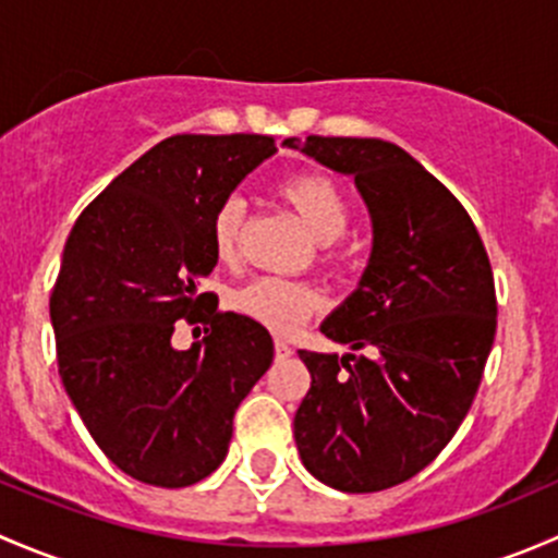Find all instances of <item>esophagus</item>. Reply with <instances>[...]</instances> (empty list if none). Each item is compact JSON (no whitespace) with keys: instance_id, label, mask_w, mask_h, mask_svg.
I'll return each instance as SVG.
<instances>
[{"instance_id":"obj_1","label":"esophagus","mask_w":558,"mask_h":558,"mask_svg":"<svg viewBox=\"0 0 558 558\" xmlns=\"http://www.w3.org/2000/svg\"><path fill=\"white\" fill-rule=\"evenodd\" d=\"M291 353H294V348H291L289 342L283 340V337H278V340H275V356H278V359H289Z\"/></svg>"}]
</instances>
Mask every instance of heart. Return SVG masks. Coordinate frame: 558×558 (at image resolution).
Here are the masks:
<instances>
[{
    "label": "heart",
    "mask_w": 558,
    "mask_h": 558,
    "mask_svg": "<svg viewBox=\"0 0 558 558\" xmlns=\"http://www.w3.org/2000/svg\"><path fill=\"white\" fill-rule=\"evenodd\" d=\"M278 194L280 199L294 207L296 216L324 243V262H335V240H340L351 227V205H348L345 191L329 174L307 170L280 180ZM243 221L245 207L238 196H227L216 207L210 221V243L218 262L232 264L240 258ZM232 307L247 318L258 320L267 329L278 331V335H291L318 311L320 291L307 280L264 275V278L251 280L243 289L234 291Z\"/></svg>",
    "instance_id": "b5f03b06"
}]
</instances>
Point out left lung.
Returning a JSON list of instances; mask_svg holds the SVG:
<instances>
[{
	"label": "left lung",
	"mask_w": 558,
	"mask_h": 558,
	"mask_svg": "<svg viewBox=\"0 0 558 558\" xmlns=\"http://www.w3.org/2000/svg\"><path fill=\"white\" fill-rule=\"evenodd\" d=\"M286 145L353 174L375 229L362 283L320 324L353 353L300 351L313 380L296 448L326 486L384 492L435 461L470 413L497 335L492 262L464 205L399 145Z\"/></svg>",
	"instance_id": "obj_1"
}]
</instances>
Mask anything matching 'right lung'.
<instances>
[{
	"instance_id": "obj_1",
	"label": "right lung",
	"mask_w": 558,
	"mask_h": 558,
	"mask_svg": "<svg viewBox=\"0 0 558 558\" xmlns=\"http://www.w3.org/2000/svg\"><path fill=\"white\" fill-rule=\"evenodd\" d=\"M269 134H174L77 216L50 291L61 384L118 470L161 488L210 475L240 402L275 345L258 320L218 311L199 280L218 264L216 207L275 154ZM207 325L174 352L173 329Z\"/></svg>"
}]
</instances>
